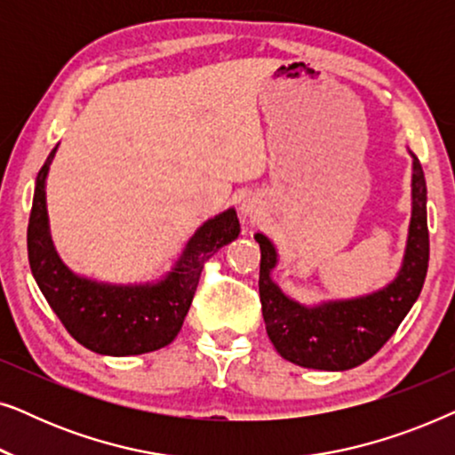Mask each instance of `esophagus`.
<instances>
[{"mask_svg": "<svg viewBox=\"0 0 455 455\" xmlns=\"http://www.w3.org/2000/svg\"><path fill=\"white\" fill-rule=\"evenodd\" d=\"M242 211H244V213H251V207H248V204H242Z\"/></svg>", "mask_w": 455, "mask_h": 455, "instance_id": "34e87169", "label": "esophagus"}]
</instances>
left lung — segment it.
Returning <instances> with one entry per match:
<instances>
[{
    "instance_id": "8db88e82",
    "label": "left lung",
    "mask_w": 455,
    "mask_h": 455,
    "mask_svg": "<svg viewBox=\"0 0 455 455\" xmlns=\"http://www.w3.org/2000/svg\"><path fill=\"white\" fill-rule=\"evenodd\" d=\"M260 246L259 291L267 335L285 360L304 369L347 371L363 364L387 344L403 316L412 308L428 269L427 182L420 161L414 157L412 221L406 257L394 283L356 300L329 302L307 308L285 298L269 273L277 263L275 248L263 234H254Z\"/></svg>"
}]
</instances>
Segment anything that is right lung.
<instances>
[{
    "mask_svg": "<svg viewBox=\"0 0 455 455\" xmlns=\"http://www.w3.org/2000/svg\"><path fill=\"white\" fill-rule=\"evenodd\" d=\"M55 148L36 176L27 246L30 271L78 344L108 356H134L172 344L182 329L195 298L203 267L228 242L238 238L240 221L234 209L209 220L186 246L167 279L157 285H99L72 275L61 265L47 232L45 176Z\"/></svg>",
    "mask_w": 455,
    "mask_h": 455,
    "instance_id": "add662e5",
    "label": "right lung"
}]
</instances>
